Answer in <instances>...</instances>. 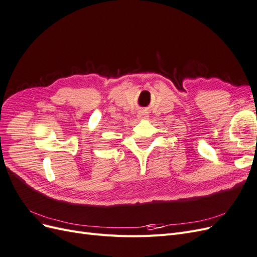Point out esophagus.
<instances>
[{
    "mask_svg": "<svg viewBox=\"0 0 257 257\" xmlns=\"http://www.w3.org/2000/svg\"><path fill=\"white\" fill-rule=\"evenodd\" d=\"M146 116H147V115H146V113H144V112L138 114V118H139V119H144V118H146Z\"/></svg>",
    "mask_w": 257,
    "mask_h": 257,
    "instance_id": "1",
    "label": "esophagus"
}]
</instances>
